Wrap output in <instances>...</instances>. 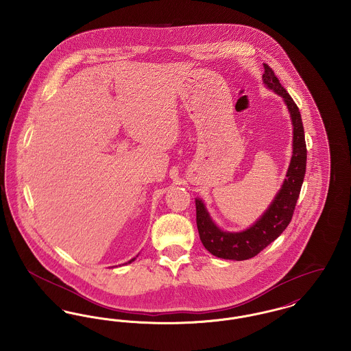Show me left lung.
<instances>
[{
  "instance_id": "8db88e82",
  "label": "left lung",
  "mask_w": 351,
  "mask_h": 351,
  "mask_svg": "<svg viewBox=\"0 0 351 351\" xmlns=\"http://www.w3.org/2000/svg\"><path fill=\"white\" fill-rule=\"evenodd\" d=\"M264 83L282 97L293 124V155L287 179L264 215L243 232H224L210 219L204 203L196 199V224L199 236L209 253L226 260L243 261L254 257L273 243L289 226L297 204L306 171V143L300 110L281 86L271 67L264 63Z\"/></svg>"
}]
</instances>
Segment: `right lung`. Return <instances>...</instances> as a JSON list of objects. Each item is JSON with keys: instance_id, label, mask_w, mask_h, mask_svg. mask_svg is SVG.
<instances>
[{"instance_id": "add662e5", "label": "right lung", "mask_w": 351, "mask_h": 351, "mask_svg": "<svg viewBox=\"0 0 351 351\" xmlns=\"http://www.w3.org/2000/svg\"><path fill=\"white\" fill-rule=\"evenodd\" d=\"M134 260H135V258H132V260H130V261H128V264H131V263H132V261H134ZM125 264H127V263H125Z\"/></svg>"}]
</instances>
